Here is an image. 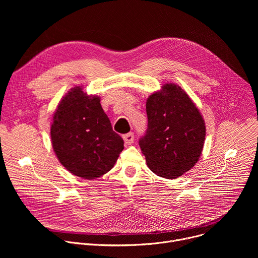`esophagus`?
<instances>
[{
  "label": "esophagus",
  "mask_w": 258,
  "mask_h": 258,
  "mask_svg": "<svg viewBox=\"0 0 258 258\" xmlns=\"http://www.w3.org/2000/svg\"><path fill=\"white\" fill-rule=\"evenodd\" d=\"M134 140H135V137L133 133H128L123 136V141L126 145H131L132 143H134Z\"/></svg>",
  "instance_id": "obj_1"
}]
</instances>
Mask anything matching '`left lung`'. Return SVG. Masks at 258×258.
Returning <instances> with one entry per match:
<instances>
[{
	"instance_id": "1",
	"label": "left lung",
	"mask_w": 258,
	"mask_h": 258,
	"mask_svg": "<svg viewBox=\"0 0 258 258\" xmlns=\"http://www.w3.org/2000/svg\"><path fill=\"white\" fill-rule=\"evenodd\" d=\"M148 127L139 145L148 167L165 178H177L199 160L205 122L179 86L166 84L146 102Z\"/></svg>"
}]
</instances>
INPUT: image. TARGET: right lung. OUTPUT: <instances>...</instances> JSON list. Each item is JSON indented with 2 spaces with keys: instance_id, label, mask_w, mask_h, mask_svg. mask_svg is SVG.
<instances>
[{
  "instance_id": "obj_1",
  "label": "right lung",
  "mask_w": 258,
  "mask_h": 258,
  "mask_svg": "<svg viewBox=\"0 0 258 258\" xmlns=\"http://www.w3.org/2000/svg\"><path fill=\"white\" fill-rule=\"evenodd\" d=\"M51 140L60 163L86 179L108 172L123 150V140L112 130L100 98L88 96L81 87L71 89L60 101Z\"/></svg>"
}]
</instances>
